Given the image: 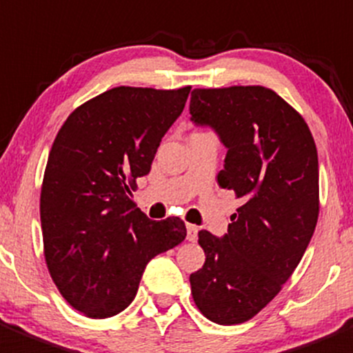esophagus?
Here are the masks:
<instances>
[{
  "mask_svg": "<svg viewBox=\"0 0 353 353\" xmlns=\"http://www.w3.org/2000/svg\"><path fill=\"white\" fill-rule=\"evenodd\" d=\"M186 231H188V236L186 238L190 239V241H196V236H198V228L194 224H186Z\"/></svg>",
  "mask_w": 353,
  "mask_h": 353,
  "instance_id": "34e87169",
  "label": "esophagus"
}]
</instances>
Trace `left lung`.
<instances>
[{"instance_id": "1", "label": "left lung", "mask_w": 353, "mask_h": 353, "mask_svg": "<svg viewBox=\"0 0 353 353\" xmlns=\"http://www.w3.org/2000/svg\"><path fill=\"white\" fill-rule=\"evenodd\" d=\"M191 121L228 148L219 186L243 205L228 234L198 232L203 268L190 276L194 305L232 326L268 305L302 260L319 217V162L302 115L263 85L193 90Z\"/></svg>"}]
</instances>
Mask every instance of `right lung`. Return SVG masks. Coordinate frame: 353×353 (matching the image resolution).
<instances>
[{"instance_id": "right-lung-1", "label": "right lung", "mask_w": 353, "mask_h": 353, "mask_svg": "<svg viewBox=\"0 0 353 353\" xmlns=\"http://www.w3.org/2000/svg\"><path fill=\"white\" fill-rule=\"evenodd\" d=\"M191 85H119L75 108L54 138L41 186L44 260L65 300L91 319L134 300L146 263L186 238L179 217L150 221L132 201Z\"/></svg>"}]
</instances>
